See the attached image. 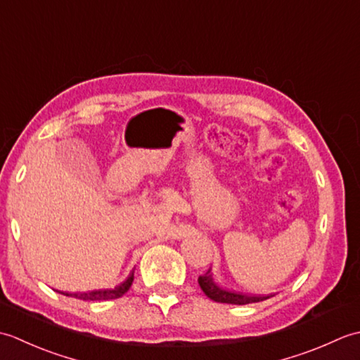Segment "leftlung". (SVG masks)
I'll return each mask as SVG.
<instances>
[{"label": "left lung", "mask_w": 360, "mask_h": 360, "mask_svg": "<svg viewBox=\"0 0 360 360\" xmlns=\"http://www.w3.org/2000/svg\"><path fill=\"white\" fill-rule=\"evenodd\" d=\"M198 283L202 289V292L207 295L210 300L218 303H231V304H249L267 300V298L274 297L272 294L267 295H255V294H243L236 292V290H231L226 288H221L213 277L212 269H209L204 275L198 278Z\"/></svg>", "instance_id": "8db88e82"}]
</instances>
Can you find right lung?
<instances>
[{
	"mask_svg": "<svg viewBox=\"0 0 360 360\" xmlns=\"http://www.w3.org/2000/svg\"><path fill=\"white\" fill-rule=\"evenodd\" d=\"M133 280H134V269L129 272L128 277L124 281H122L120 285L114 286L112 289H96V290H88V292H63V290H57V292L63 294L66 297L79 298V300H89V302L114 300V298H119L127 292L129 286H131Z\"/></svg>",
	"mask_w": 360,
	"mask_h": 360,
	"instance_id": "add662e5",
	"label": "right lung"
}]
</instances>
